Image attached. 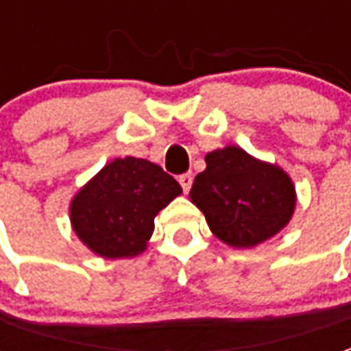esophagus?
<instances>
[{
    "mask_svg": "<svg viewBox=\"0 0 351 351\" xmlns=\"http://www.w3.org/2000/svg\"><path fill=\"white\" fill-rule=\"evenodd\" d=\"M178 182L182 186L184 193H188L191 188V182H193V176H191V173H184V175L178 176Z\"/></svg>",
    "mask_w": 351,
    "mask_h": 351,
    "instance_id": "1",
    "label": "esophagus"
}]
</instances>
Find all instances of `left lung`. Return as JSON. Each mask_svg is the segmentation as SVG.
Instances as JSON below:
<instances>
[{
  "mask_svg": "<svg viewBox=\"0 0 351 351\" xmlns=\"http://www.w3.org/2000/svg\"><path fill=\"white\" fill-rule=\"evenodd\" d=\"M206 169L190 197L203 210L214 235L229 246L250 248L286 226L295 208V188L276 165L228 146L206 154Z\"/></svg>",
  "mask_w": 351,
  "mask_h": 351,
  "instance_id": "obj_1",
  "label": "left lung"
}]
</instances>
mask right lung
I'll return each mask as SVG.
<instances>
[{
    "label": "right lung",
    "mask_w": 351,
    "mask_h": 351,
    "mask_svg": "<svg viewBox=\"0 0 351 351\" xmlns=\"http://www.w3.org/2000/svg\"><path fill=\"white\" fill-rule=\"evenodd\" d=\"M180 193L160 165L131 156L114 160L73 199V229L103 258H131L146 248L156 214Z\"/></svg>",
    "instance_id": "right-lung-1"
}]
</instances>
